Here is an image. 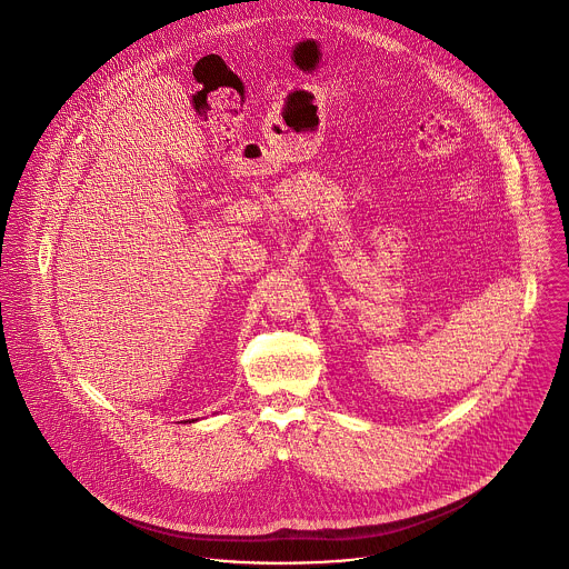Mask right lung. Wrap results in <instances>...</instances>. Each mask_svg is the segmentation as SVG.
Instances as JSON below:
<instances>
[{
    "label": "right lung",
    "instance_id": "1",
    "mask_svg": "<svg viewBox=\"0 0 569 569\" xmlns=\"http://www.w3.org/2000/svg\"><path fill=\"white\" fill-rule=\"evenodd\" d=\"M191 421H193V419H191ZM191 421H189V423H191Z\"/></svg>",
    "mask_w": 569,
    "mask_h": 569
}]
</instances>
